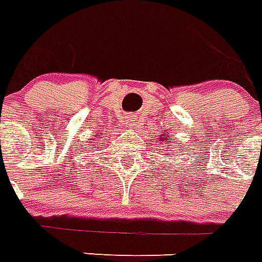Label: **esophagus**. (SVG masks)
Returning a JSON list of instances; mask_svg holds the SVG:
<instances>
[{"label": "esophagus", "mask_w": 262, "mask_h": 262, "mask_svg": "<svg viewBox=\"0 0 262 262\" xmlns=\"http://www.w3.org/2000/svg\"><path fill=\"white\" fill-rule=\"evenodd\" d=\"M124 124L128 129L139 128V118L135 116V115H129V116H127V119H125Z\"/></svg>", "instance_id": "34e87169"}]
</instances>
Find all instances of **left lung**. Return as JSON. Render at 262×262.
Segmentation results:
<instances>
[{"mask_svg": "<svg viewBox=\"0 0 262 262\" xmlns=\"http://www.w3.org/2000/svg\"><path fill=\"white\" fill-rule=\"evenodd\" d=\"M161 139H162V141L165 142V143H169V142L171 141V138L169 137V135H167L166 133H165V135H164V138H161Z\"/></svg>", "mask_w": 262, "mask_h": 262, "instance_id": "1", "label": "left lung"}]
</instances>
